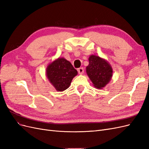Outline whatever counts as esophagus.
<instances>
[{
  "instance_id": "obj_1",
  "label": "esophagus",
  "mask_w": 149,
  "mask_h": 149,
  "mask_svg": "<svg viewBox=\"0 0 149 149\" xmlns=\"http://www.w3.org/2000/svg\"><path fill=\"white\" fill-rule=\"evenodd\" d=\"M78 73L80 74H83V73H84V68H78Z\"/></svg>"
}]
</instances>
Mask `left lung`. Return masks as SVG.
<instances>
[{
  "instance_id": "1",
  "label": "left lung",
  "mask_w": 149,
  "mask_h": 149,
  "mask_svg": "<svg viewBox=\"0 0 149 149\" xmlns=\"http://www.w3.org/2000/svg\"><path fill=\"white\" fill-rule=\"evenodd\" d=\"M86 73L94 86L101 89L109 82L112 76V69L105 60L100 56L91 55L89 58Z\"/></svg>"
}]
</instances>
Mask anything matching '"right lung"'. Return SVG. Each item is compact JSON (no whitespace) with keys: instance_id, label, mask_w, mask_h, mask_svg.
<instances>
[{"instance_id":"obj_1","label":"right lung","mask_w":149,"mask_h":149,"mask_svg":"<svg viewBox=\"0 0 149 149\" xmlns=\"http://www.w3.org/2000/svg\"><path fill=\"white\" fill-rule=\"evenodd\" d=\"M78 71L71 63L63 58H59L49 64L47 68V76L58 91L68 88L71 81Z\"/></svg>"}]
</instances>
